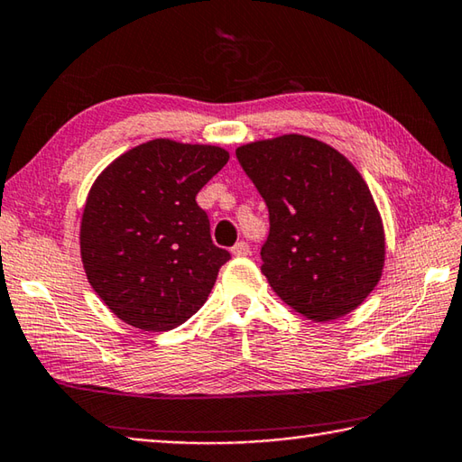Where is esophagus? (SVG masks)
<instances>
[{
	"instance_id": "esophagus-1",
	"label": "esophagus",
	"mask_w": 462,
	"mask_h": 462,
	"mask_svg": "<svg viewBox=\"0 0 462 462\" xmlns=\"http://www.w3.org/2000/svg\"><path fill=\"white\" fill-rule=\"evenodd\" d=\"M232 254L234 256H248L250 254V246L244 240H240V242H236L232 246Z\"/></svg>"
}]
</instances>
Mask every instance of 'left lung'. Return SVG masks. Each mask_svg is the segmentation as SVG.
<instances>
[{
  "label": "left lung",
  "instance_id": "8db88e82",
  "mask_svg": "<svg viewBox=\"0 0 462 462\" xmlns=\"http://www.w3.org/2000/svg\"><path fill=\"white\" fill-rule=\"evenodd\" d=\"M236 158L268 206L260 256L273 291L316 322L358 309L384 266L383 220L358 170L300 134L246 143Z\"/></svg>",
  "mask_w": 462,
  "mask_h": 462
}]
</instances>
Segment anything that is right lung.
<instances>
[{
  "instance_id": "1",
  "label": "right lung",
  "mask_w": 462,
  "mask_h": 462,
  "mask_svg": "<svg viewBox=\"0 0 462 462\" xmlns=\"http://www.w3.org/2000/svg\"><path fill=\"white\" fill-rule=\"evenodd\" d=\"M228 160L218 146L158 138L96 178L79 224L81 262L125 324L166 332L202 309L230 252L212 242L196 194Z\"/></svg>"
}]
</instances>
